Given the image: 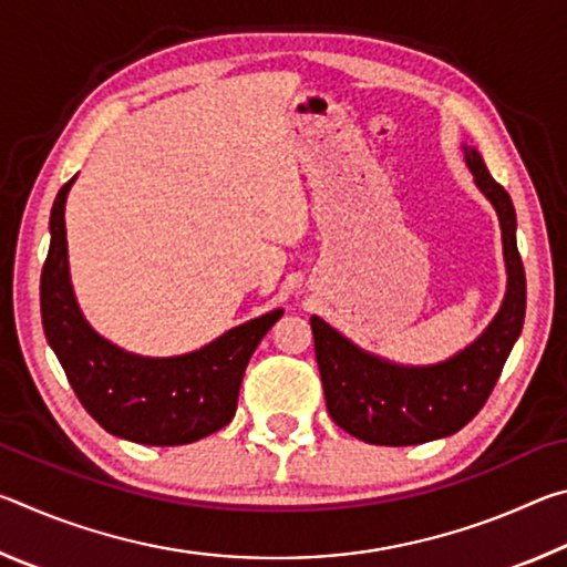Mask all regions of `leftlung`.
Segmentation results:
<instances>
[{"label": "left lung", "mask_w": 567, "mask_h": 567, "mask_svg": "<svg viewBox=\"0 0 567 567\" xmlns=\"http://www.w3.org/2000/svg\"><path fill=\"white\" fill-rule=\"evenodd\" d=\"M465 150L475 185L491 199L503 229L507 292L480 338L447 362L402 368L354 348L320 318H310L324 402L344 433L370 445H420L457 433L491 398L525 320V267L515 243V207L483 157Z\"/></svg>", "instance_id": "8db88e82"}]
</instances>
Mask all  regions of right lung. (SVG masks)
Instances as JSON below:
<instances>
[{
	"instance_id": "add662e5",
	"label": "right lung",
	"mask_w": 567,
	"mask_h": 567,
	"mask_svg": "<svg viewBox=\"0 0 567 567\" xmlns=\"http://www.w3.org/2000/svg\"><path fill=\"white\" fill-rule=\"evenodd\" d=\"M74 177L56 192L40 305L47 342L74 395L107 433L142 445H187L235 417L239 385L265 332L282 318L267 312L179 358H140L102 340L74 302L66 265L64 203Z\"/></svg>"
}]
</instances>
